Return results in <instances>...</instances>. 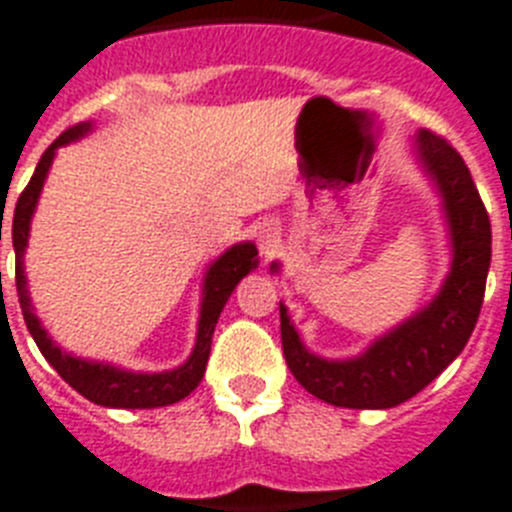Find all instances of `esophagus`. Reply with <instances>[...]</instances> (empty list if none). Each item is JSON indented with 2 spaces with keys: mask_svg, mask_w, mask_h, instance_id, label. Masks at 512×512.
<instances>
[{
  "mask_svg": "<svg viewBox=\"0 0 512 512\" xmlns=\"http://www.w3.org/2000/svg\"><path fill=\"white\" fill-rule=\"evenodd\" d=\"M255 239L257 247H260V255L273 257L281 250V229H278L275 221H260L255 231Z\"/></svg>",
  "mask_w": 512,
  "mask_h": 512,
  "instance_id": "34e87169",
  "label": "esophagus"
}]
</instances>
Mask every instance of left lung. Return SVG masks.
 Segmentation results:
<instances>
[{"mask_svg":"<svg viewBox=\"0 0 512 512\" xmlns=\"http://www.w3.org/2000/svg\"><path fill=\"white\" fill-rule=\"evenodd\" d=\"M417 164L441 195L451 244V268L430 304L402 319L353 358L311 353L281 304L283 355L301 386L317 399L348 410H389L407 402L456 361L469 342L484 299L492 257L490 216L469 167L446 139L415 133ZM281 262L270 265L278 273Z\"/></svg>","mask_w":512,"mask_h":512,"instance_id":"obj_1","label":"left lung"}]
</instances>
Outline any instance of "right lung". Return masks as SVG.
<instances>
[{
    "label": "right lung",
    "mask_w": 512,
    "mask_h": 512,
    "mask_svg": "<svg viewBox=\"0 0 512 512\" xmlns=\"http://www.w3.org/2000/svg\"><path fill=\"white\" fill-rule=\"evenodd\" d=\"M92 131V123H79V126L69 128L53 141L46 151H43L41 162L35 167L33 177H30L28 188L22 190L17 198L15 216H12V244H15L17 268V296H20V309L25 324H28L30 335H33L35 345L46 355V361L59 371L61 379L77 389L84 399L102 404V407H118V410H151V407H167L180 399H185L195 386L201 384L203 373H206L208 355H211V337L216 330L221 311H224L226 301L234 293L237 283L244 275L252 273L257 268V247L252 242L231 244L229 250L221 252L216 260L208 265L206 278H203V293H201V317H198V335H195V345L190 358L182 366L172 368V371L159 373H144V371H128V368L113 366L105 361H87L74 353L61 350L53 337L48 335L41 319L35 317L33 301L28 293V278H25V247H28L30 237V221H33L35 206L41 198L43 182H46L48 170H51L53 157L61 146L79 141L82 136ZM2 239V234H0Z\"/></svg>",
    "instance_id": "right-lung-1"
}]
</instances>
